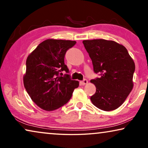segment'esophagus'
<instances>
[{"mask_svg": "<svg viewBox=\"0 0 148 148\" xmlns=\"http://www.w3.org/2000/svg\"><path fill=\"white\" fill-rule=\"evenodd\" d=\"M87 83H88V80H86V79H84V80H83L82 82H81V84H82V85H85V84H86Z\"/></svg>", "mask_w": 148, "mask_h": 148, "instance_id": "1", "label": "esophagus"}]
</instances>
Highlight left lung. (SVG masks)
Listing matches in <instances>:
<instances>
[{
  "label": "left lung",
  "mask_w": 148,
  "mask_h": 148,
  "mask_svg": "<svg viewBox=\"0 0 148 148\" xmlns=\"http://www.w3.org/2000/svg\"><path fill=\"white\" fill-rule=\"evenodd\" d=\"M82 43L92 60L95 73L100 76L90 80L96 86L91 101L103 111L117 109L134 86V60L123 45L114 41L99 39L84 40Z\"/></svg>",
  "instance_id": "1"
}]
</instances>
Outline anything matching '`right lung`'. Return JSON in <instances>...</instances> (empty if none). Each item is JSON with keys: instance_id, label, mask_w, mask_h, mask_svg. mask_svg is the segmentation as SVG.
Instances as JSON below:
<instances>
[{"instance_id": "add662e5", "label": "right lung", "mask_w": 148, "mask_h": 148, "mask_svg": "<svg viewBox=\"0 0 148 148\" xmlns=\"http://www.w3.org/2000/svg\"><path fill=\"white\" fill-rule=\"evenodd\" d=\"M75 41L47 39L27 57L23 83L27 92L37 106L45 111H53L69 101L78 81L72 80L64 64L68 49ZM66 71L63 76L62 72Z\"/></svg>"}]
</instances>
